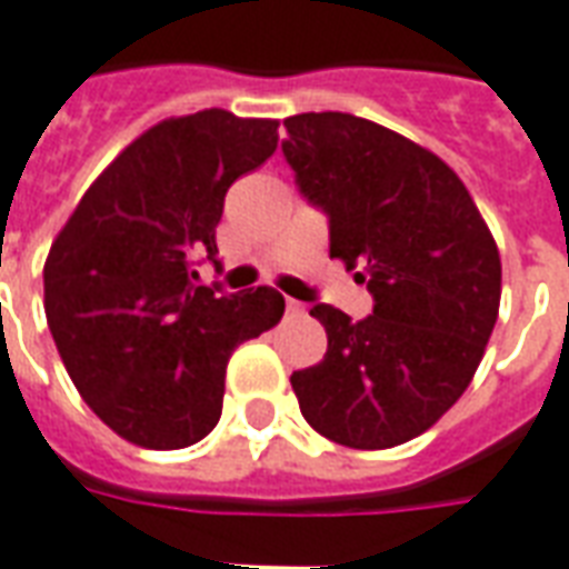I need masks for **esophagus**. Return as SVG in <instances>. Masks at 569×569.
I'll use <instances>...</instances> for the list:
<instances>
[{"label": "esophagus", "instance_id": "1", "mask_svg": "<svg viewBox=\"0 0 569 569\" xmlns=\"http://www.w3.org/2000/svg\"><path fill=\"white\" fill-rule=\"evenodd\" d=\"M306 312L303 303H297V300H288V316L291 318H300Z\"/></svg>", "mask_w": 569, "mask_h": 569}]
</instances>
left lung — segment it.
Returning a JSON list of instances; mask_svg holds the SVG:
<instances>
[{"label":"left lung","instance_id":"left-lung-1","mask_svg":"<svg viewBox=\"0 0 569 569\" xmlns=\"http://www.w3.org/2000/svg\"><path fill=\"white\" fill-rule=\"evenodd\" d=\"M297 187L328 213L330 257L368 284L373 316H309L325 358L293 370L306 422L356 450L405 445L445 417L485 358L502 293L497 241L435 152L349 112L284 119Z\"/></svg>","mask_w":569,"mask_h":569}]
</instances>
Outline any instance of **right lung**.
Here are the masks:
<instances>
[{
	"label": "right lung",
	"instance_id": "add662e5",
	"mask_svg": "<svg viewBox=\"0 0 569 569\" xmlns=\"http://www.w3.org/2000/svg\"><path fill=\"white\" fill-rule=\"evenodd\" d=\"M276 119H164L88 187L46 260V318L84 405L131 445L180 450L223 410L229 356L276 328L272 288L196 284L227 189L276 152Z\"/></svg>",
	"mask_w": 569,
	"mask_h": 569
}]
</instances>
